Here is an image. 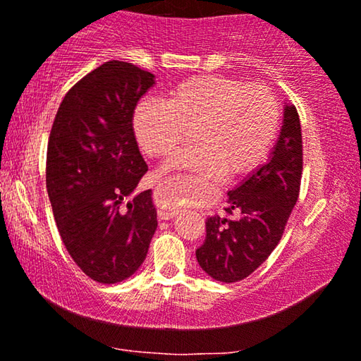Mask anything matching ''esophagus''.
I'll use <instances>...</instances> for the list:
<instances>
[{"mask_svg": "<svg viewBox=\"0 0 361 361\" xmlns=\"http://www.w3.org/2000/svg\"><path fill=\"white\" fill-rule=\"evenodd\" d=\"M177 215H179V210L177 209H159L157 210V216H159L161 220H171Z\"/></svg>", "mask_w": 361, "mask_h": 361, "instance_id": "1", "label": "esophagus"}]
</instances>
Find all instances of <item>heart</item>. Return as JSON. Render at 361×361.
Listing matches in <instances>:
<instances>
[{"instance_id": "heart-1", "label": "heart", "mask_w": 361, "mask_h": 361, "mask_svg": "<svg viewBox=\"0 0 361 361\" xmlns=\"http://www.w3.org/2000/svg\"><path fill=\"white\" fill-rule=\"evenodd\" d=\"M279 125L281 106L271 88L221 75L185 78L167 90L164 102L142 100L133 113L136 140L152 157L171 156L192 130L195 147L167 166L189 172L159 180L162 197L174 205L199 200L209 177L256 169L273 147Z\"/></svg>"}]
</instances>
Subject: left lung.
Wrapping results in <instances>:
<instances>
[{"mask_svg":"<svg viewBox=\"0 0 361 361\" xmlns=\"http://www.w3.org/2000/svg\"><path fill=\"white\" fill-rule=\"evenodd\" d=\"M302 177V133L295 106H284V123L269 161L228 192L230 216L207 220L200 268L221 283H236L258 269L278 246L298 202ZM235 214V217L231 215Z\"/></svg>","mask_w":361,"mask_h":361,"instance_id":"left-lung-1","label":"left lung"}]
</instances>
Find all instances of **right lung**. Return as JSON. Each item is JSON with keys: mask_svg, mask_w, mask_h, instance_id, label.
Instances as JSON below:
<instances>
[{"mask_svg": "<svg viewBox=\"0 0 361 361\" xmlns=\"http://www.w3.org/2000/svg\"><path fill=\"white\" fill-rule=\"evenodd\" d=\"M151 72L102 63L66 93L47 145L46 185L68 255L88 278L115 284L142 264L157 228L151 190L121 204L146 174L133 131Z\"/></svg>", "mask_w": 361, "mask_h": 361, "instance_id": "right-lung-1", "label": "right lung"}]
</instances>
